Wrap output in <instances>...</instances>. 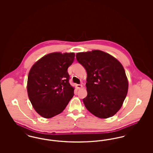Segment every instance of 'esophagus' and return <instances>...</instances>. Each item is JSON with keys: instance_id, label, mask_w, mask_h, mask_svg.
<instances>
[{"instance_id": "1", "label": "esophagus", "mask_w": 153, "mask_h": 153, "mask_svg": "<svg viewBox=\"0 0 153 153\" xmlns=\"http://www.w3.org/2000/svg\"><path fill=\"white\" fill-rule=\"evenodd\" d=\"M76 87H77V89H81V88L82 87V85H81V84H77V85H76Z\"/></svg>"}]
</instances>
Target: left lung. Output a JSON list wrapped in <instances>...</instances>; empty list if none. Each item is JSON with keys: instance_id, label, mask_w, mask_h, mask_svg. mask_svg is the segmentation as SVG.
<instances>
[{"instance_id": "1", "label": "left lung", "mask_w": 153, "mask_h": 153, "mask_svg": "<svg viewBox=\"0 0 153 153\" xmlns=\"http://www.w3.org/2000/svg\"><path fill=\"white\" fill-rule=\"evenodd\" d=\"M76 59L87 72L86 108L99 118L114 116L122 107L128 83L123 66L105 52L95 50L76 54Z\"/></svg>"}]
</instances>
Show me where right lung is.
<instances>
[{
    "label": "right lung",
    "mask_w": 153,
    "mask_h": 153,
    "mask_svg": "<svg viewBox=\"0 0 153 153\" xmlns=\"http://www.w3.org/2000/svg\"><path fill=\"white\" fill-rule=\"evenodd\" d=\"M74 53L55 52L39 59L30 70L27 89L33 108L45 118L61 113L74 96L69 82L68 68L74 59Z\"/></svg>",
    "instance_id": "obj_1"
}]
</instances>
